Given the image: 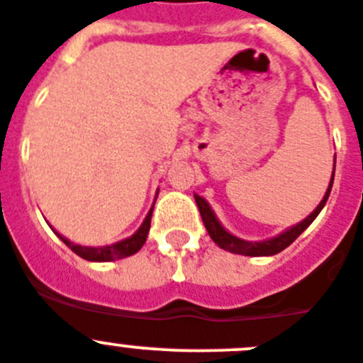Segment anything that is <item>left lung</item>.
Here are the masks:
<instances>
[{"instance_id":"obj_1","label":"left lung","mask_w":363,"mask_h":363,"mask_svg":"<svg viewBox=\"0 0 363 363\" xmlns=\"http://www.w3.org/2000/svg\"><path fill=\"white\" fill-rule=\"evenodd\" d=\"M333 181H335V169H333L331 181H329L328 191H325L324 199L320 201V204L316 206L315 211H313L311 215H308V217L303 218L302 222H298V224H295V226L287 228L286 231H282V233L277 235V237H271L267 238V240H255V242L253 240H244V238H238L235 237V235H231L226 228L222 226L220 220L217 218V215L211 210V206L208 204V201H204V199L197 194H194V197L199 206V211H201V217L202 222H204L206 230H208V233H210V237L213 238V242L217 244L218 247L230 251V253L246 255V257H271V255L280 253V251L286 250L289 244H293V240H295L302 231L308 230L309 224L318 217V213L322 211L325 202H328L329 194H331Z\"/></svg>"}]
</instances>
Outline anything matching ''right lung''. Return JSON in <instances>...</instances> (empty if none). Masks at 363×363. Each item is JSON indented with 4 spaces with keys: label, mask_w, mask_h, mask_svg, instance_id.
I'll use <instances>...</instances> for the list:
<instances>
[{
    "label": "right lung",
    "mask_w": 363,
    "mask_h": 363,
    "mask_svg": "<svg viewBox=\"0 0 363 363\" xmlns=\"http://www.w3.org/2000/svg\"><path fill=\"white\" fill-rule=\"evenodd\" d=\"M153 204H155V202H153ZM152 211H153V206L150 208L145 220H143L141 228H139L132 237L123 238V240H119V242L116 244H110V246H99V247L81 246V244L70 242L67 237L60 235L57 231H55V235H57V237H60L61 240H63V242L74 251V253L79 255L81 259L90 260V262H110V260L125 259V257H130V255L137 253V251L143 247V244L146 242V237H148V231H150V222H152Z\"/></svg>",
    "instance_id": "1"
}]
</instances>
